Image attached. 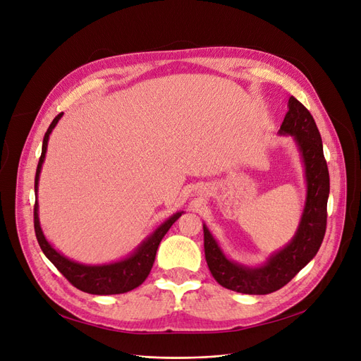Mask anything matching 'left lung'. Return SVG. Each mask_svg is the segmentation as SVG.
I'll return each instance as SVG.
<instances>
[{
	"label": "left lung",
	"instance_id": "left-lung-1",
	"mask_svg": "<svg viewBox=\"0 0 361 361\" xmlns=\"http://www.w3.org/2000/svg\"><path fill=\"white\" fill-rule=\"evenodd\" d=\"M280 127V136L295 140L307 183L305 204L293 238L274 252L261 265H243L229 259L206 224L204 253L214 280L225 289L246 295H268L281 289L319 252L327 221L330 179L323 154V142L310 111L293 96Z\"/></svg>",
	"mask_w": 361,
	"mask_h": 361
}]
</instances>
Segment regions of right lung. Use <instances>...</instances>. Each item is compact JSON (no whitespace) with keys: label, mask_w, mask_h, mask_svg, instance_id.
<instances>
[{"label":"right lung","mask_w":361,"mask_h":361,"mask_svg":"<svg viewBox=\"0 0 361 361\" xmlns=\"http://www.w3.org/2000/svg\"><path fill=\"white\" fill-rule=\"evenodd\" d=\"M63 112H61L57 117L51 121L50 127L42 139V149L41 157L38 161L37 173H35V207H34V226H35V235L38 240L39 247L47 256L49 261L61 271V274L66 277V280L75 286L77 289L90 293V295H118L126 293L136 289L149 276L151 268L155 261L157 249L160 246L163 237L167 234L170 226L175 224L183 213V210L173 213L171 216L160 225L157 226L152 234H149L145 240H142L137 247L126 257L120 261H114L109 264H97V265H87L77 261H72L68 256L62 255L59 250H56L50 241L46 238L42 228L39 224V214H38V182H39V173L46 160V152L49 139L53 132L56 124L62 118Z\"/></svg>","instance_id":"add662e5"}]
</instances>
